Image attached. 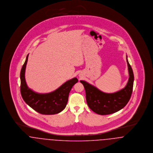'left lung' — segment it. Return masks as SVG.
Listing matches in <instances>:
<instances>
[{"instance_id": "obj_1", "label": "left lung", "mask_w": 153, "mask_h": 153, "mask_svg": "<svg viewBox=\"0 0 153 153\" xmlns=\"http://www.w3.org/2000/svg\"><path fill=\"white\" fill-rule=\"evenodd\" d=\"M129 79L125 87L113 93H104L87 82L80 80L85 91L86 101L89 108L100 115L114 113L124 108L130 99L133 88L134 74L127 60Z\"/></svg>"}]
</instances>
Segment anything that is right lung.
<instances>
[{
  "label": "right lung",
  "instance_id": "1",
  "mask_svg": "<svg viewBox=\"0 0 153 153\" xmlns=\"http://www.w3.org/2000/svg\"><path fill=\"white\" fill-rule=\"evenodd\" d=\"M29 54L20 71V93L25 102L42 114L51 115L61 112L68 102V94L72 87L78 82L76 77L65 82L57 89L46 94L37 93L29 88L25 80V70Z\"/></svg>",
  "mask_w": 153,
  "mask_h": 153
}]
</instances>
